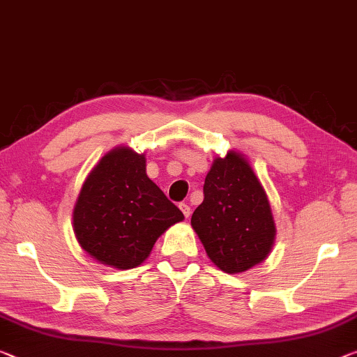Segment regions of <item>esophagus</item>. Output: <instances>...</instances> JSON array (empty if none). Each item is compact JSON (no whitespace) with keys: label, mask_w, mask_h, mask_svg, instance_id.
<instances>
[{"label":"esophagus","mask_w":357,"mask_h":357,"mask_svg":"<svg viewBox=\"0 0 357 357\" xmlns=\"http://www.w3.org/2000/svg\"><path fill=\"white\" fill-rule=\"evenodd\" d=\"M178 207H180V211L183 212V215H185L186 218H188V217L191 215V207H190L188 204H186V202H180Z\"/></svg>","instance_id":"esophagus-1"}]
</instances>
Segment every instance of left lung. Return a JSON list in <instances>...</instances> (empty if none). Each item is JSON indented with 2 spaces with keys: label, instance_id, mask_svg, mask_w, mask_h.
I'll return each instance as SVG.
<instances>
[{
  "label": "left lung",
  "instance_id": "obj_1",
  "mask_svg": "<svg viewBox=\"0 0 357 357\" xmlns=\"http://www.w3.org/2000/svg\"><path fill=\"white\" fill-rule=\"evenodd\" d=\"M191 227L225 273L248 271L270 254L276 236L270 201L241 153L231 150L213 160Z\"/></svg>",
  "mask_w": 357,
  "mask_h": 357
}]
</instances>
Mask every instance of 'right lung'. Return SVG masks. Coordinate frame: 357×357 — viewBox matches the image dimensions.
Returning a JSON list of instances; mask_svg holds the SVG:
<instances>
[{
	"mask_svg": "<svg viewBox=\"0 0 357 357\" xmlns=\"http://www.w3.org/2000/svg\"><path fill=\"white\" fill-rule=\"evenodd\" d=\"M183 218L182 211L146 175L145 155L116 146L81 186L73 231L92 259L130 270L144 263L156 239Z\"/></svg>",
	"mask_w": 357,
	"mask_h": 357,
	"instance_id": "1",
	"label": "right lung"
}]
</instances>
